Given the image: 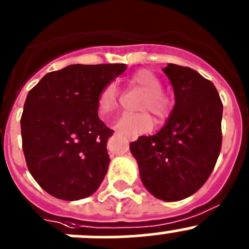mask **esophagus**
Wrapping results in <instances>:
<instances>
[{"instance_id":"esophagus-1","label":"esophagus","mask_w":249,"mask_h":249,"mask_svg":"<svg viewBox=\"0 0 249 249\" xmlns=\"http://www.w3.org/2000/svg\"><path fill=\"white\" fill-rule=\"evenodd\" d=\"M125 136H126V139L129 140V141H136L137 140V135L135 134H126Z\"/></svg>"}]
</instances>
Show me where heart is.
Returning a JSON list of instances; mask_svg holds the SVG:
<instances>
[{
	"label": "heart",
	"instance_id": "heart-1",
	"mask_svg": "<svg viewBox=\"0 0 249 249\" xmlns=\"http://www.w3.org/2000/svg\"><path fill=\"white\" fill-rule=\"evenodd\" d=\"M132 88L141 91L142 96L137 103L140 113H127L118 120L117 127L123 134H142L153 127V119L164 120L170 115L174 107L173 96L163 90L160 78L151 69H140L130 78ZM120 92L117 84L109 83L101 90L97 98V107L102 114L114 112L119 106Z\"/></svg>",
	"mask_w": 249,
	"mask_h": 249
}]
</instances>
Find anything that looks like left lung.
<instances>
[{"mask_svg": "<svg viewBox=\"0 0 249 249\" xmlns=\"http://www.w3.org/2000/svg\"><path fill=\"white\" fill-rule=\"evenodd\" d=\"M175 106L153 136L130 143L143 186L156 198L173 202L198 191L221 149L223 103L212 81L187 67L168 64Z\"/></svg>", "mask_w": 249, "mask_h": 249, "instance_id": "8db88e82", "label": "left lung"}]
</instances>
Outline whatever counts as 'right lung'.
I'll use <instances>...</instances> for the list:
<instances>
[{
  "label": "right lung",
  "instance_id": "obj_1",
  "mask_svg": "<svg viewBox=\"0 0 249 249\" xmlns=\"http://www.w3.org/2000/svg\"><path fill=\"white\" fill-rule=\"evenodd\" d=\"M125 64H71L46 74L26 96L20 119L26 165L47 194L91 196L107 174L113 130L98 117V93Z\"/></svg>",
  "mask_w": 249,
  "mask_h": 249
}]
</instances>
